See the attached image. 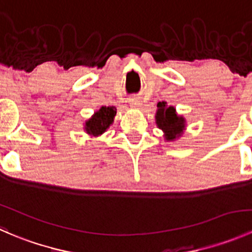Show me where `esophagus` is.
<instances>
[{"mask_svg":"<svg viewBox=\"0 0 252 252\" xmlns=\"http://www.w3.org/2000/svg\"><path fill=\"white\" fill-rule=\"evenodd\" d=\"M129 105H130V107H139L141 105L140 97L139 96H131L129 98Z\"/></svg>","mask_w":252,"mask_h":252,"instance_id":"1","label":"esophagus"}]
</instances>
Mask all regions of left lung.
<instances>
[{"mask_svg":"<svg viewBox=\"0 0 252 252\" xmlns=\"http://www.w3.org/2000/svg\"><path fill=\"white\" fill-rule=\"evenodd\" d=\"M156 124L164 133L167 141H174L180 138L185 129V118L178 116L173 106H167V102L157 103Z\"/></svg>","mask_w":252,"mask_h":252,"instance_id":"left-lung-1","label":"left lung"}]
</instances>
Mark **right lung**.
<instances>
[{"label": "right lung", "instance_id": "add662e5", "mask_svg": "<svg viewBox=\"0 0 252 252\" xmlns=\"http://www.w3.org/2000/svg\"><path fill=\"white\" fill-rule=\"evenodd\" d=\"M117 111L114 107H106L102 106L98 111L94 113V116L90 119L85 122L84 129L86 133L91 136H98L105 133L112 123H113L114 116Z\"/></svg>", "mask_w": 252, "mask_h": 252}]
</instances>
